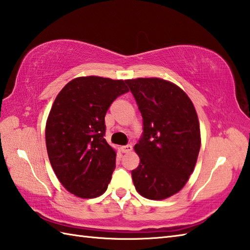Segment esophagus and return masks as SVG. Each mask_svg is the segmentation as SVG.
<instances>
[{
    "label": "esophagus",
    "instance_id": "34e87169",
    "mask_svg": "<svg viewBox=\"0 0 250 250\" xmlns=\"http://www.w3.org/2000/svg\"><path fill=\"white\" fill-rule=\"evenodd\" d=\"M132 150V145H125V146H121V151L122 152H130Z\"/></svg>",
    "mask_w": 250,
    "mask_h": 250
}]
</instances>
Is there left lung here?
<instances>
[{"mask_svg":"<svg viewBox=\"0 0 250 250\" xmlns=\"http://www.w3.org/2000/svg\"><path fill=\"white\" fill-rule=\"evenodd\" d=\"M125 83L143 117V135L134 147L141 162L131 172L133 184L147 199H167L193 172L201 147L198 115L188 95L164 79H128Z\"/></svg>","mask_w":250,"mask_h":250,"instance_id":"8db88e82","label":"left lung"}]
</instances>
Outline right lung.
<instances>
[{
  "label": "right lung",
  "instance_id": "add662e5",
  "mask_svg": "<svg viewBox=\"0 0 250 250\" xmlns=\"http://www.w3.org/2000/svg\"><path fill=\"white\" fill-rule=\"evenodd\" d=\"M129 91L124 81L78 77L66 83L46 124V147L58 179L79 198L103 194L116 167V152L104 139L110 104Z\"/></svg>",
  "mask_w": 250,
  "mask_h": 250
}]
</instances>
